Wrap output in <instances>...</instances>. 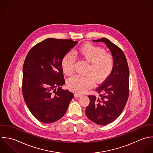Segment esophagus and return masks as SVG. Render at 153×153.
I'll list each match as a JSON object with an SVG mask.
<instances>
[{
	"label": "esophagus",
	"mask_w": 153,
	"mask_h": 153,
	"mask_svg": "<svg viewBox=\"0 0 153 153\" xmlns=\"http://www.w3.org/2000/svg\"><path fill=\"white\" fill-rule=\"evenodd\" d=\"M82 95H80V94H77V93H75L74 94V97H80Z\"/></svg>",
	"instance_id": "obj_1"
}]
</instances>
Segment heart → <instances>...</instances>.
<instances>
[{
  "label": "heart",
  "mask_w": 153,
  "mask_h": 153,
  "mask_svg": "<svg viewBox=\"0 0 153 153\" xmlns=\"http://www.w3.org/2000/svg\"><path fill=\"white\" fill-rule=\"evenodd\" d=\"M76 54L80 58L89 62L86 76H74L68 79V88L77 94H82L91 88L94 80L102 83L109 76L114 67V58L105 50L92 44L86 43L81 46ZM74 57L71 53L66 54L61 60L63 73L69 76L74 71Z\"/></svg>",
  "instance_id": "obj_1"
}]
</instances>
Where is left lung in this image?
<instances>
[{"label": "left lung", "instance_id": "left-lung-1", "mask_svg": "<svg viewBox=\"0 0 153 153\" xmlns=\"http://www.w3.org/2000/svg\"><path fill=\"white\" fill-rule=\"evenodd\" d=\"M93 41L105 43L114 58V67L106 81L96 90L99 96H88L90 103L85 113L92 122L106 125L120 117L126 103L129 95V67L122 50L108 39L102 38Z\"/></svg>", "mask_w": 153, "mask_h": 153}]
</instances>
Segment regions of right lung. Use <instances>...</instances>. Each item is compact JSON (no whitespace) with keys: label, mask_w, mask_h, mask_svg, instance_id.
<instances>
[{"label":"right lung","mask_w":153,"mask_h":153,"mask_svg":"<svg viewBox=\"0 0 153 153\" xmlns=\"http://www.w3.org/2000/svg\"><path fill=\"white\" fill-rule=\"evenodd\" d=\"M72 39L47 38L28 53L23 66L22 93L33 116L45 123L64 115L74 94L65 84L61 60L77 44Z\"/></svg>","instance_id":"right-lung-1"}]
</instances>
